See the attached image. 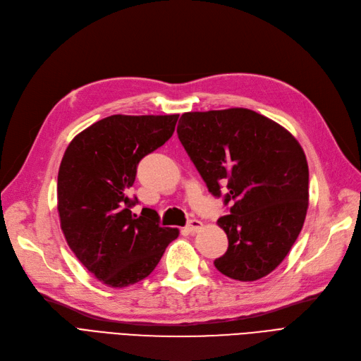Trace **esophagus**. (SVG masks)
Segmentation results:
<instances>
[{"label": "esophagus", "instance_id": "obj_1", "mask_svg": "<svg viewBox=\"0 0 361 361\" xmlns=\"http://www.w3.org/2000/svg\"><path fill=\"white\" fill-rule=\"evenodd\" d=\"M186 228H188V231H191V233H195V231H198L200 228H203V222L192 218V219L188 221V224H186Z\"/></svg>", "mask_w": 361, "mask_h": 361}]
</instances>
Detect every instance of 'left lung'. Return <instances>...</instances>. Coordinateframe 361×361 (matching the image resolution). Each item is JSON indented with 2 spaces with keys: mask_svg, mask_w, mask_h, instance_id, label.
Masks as SVG:
<instances>
[{
  "mask_svg": "<svg viewBox=\"0 0 361 361\" xmlns=\"http://www.w3.org/2000/svg\"><path fill=\"white\" fill-rule=\"evenodd\" d=\"M178 135L215 197L226 186L230 215L218 219L228 250L215 267L235 281L275 270L299 238L307 212L309 169L294 135L250 109L188 111Z\"/></svg>",
  "mask_w": 361,
  "mask_h": 361,
  "instance_id": "obj_1",
  "label": "left lung"
}]
</instances>
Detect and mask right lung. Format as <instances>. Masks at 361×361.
Masks as SVG:
<instances>
[{
  "mask_svg": "<svg viewBox=\"0 0 361 361\" xmlns=\"http://www.w3.org/2000/svg\"><path fill=\"white\" fill-rule=\"evenodd\" d=\"M179 115H111L74 137L58 171V214L70 250L111 288L149 276L178 228L161 227L154 209L128 191L140 159L163 146Z\"/></svg>",
  "mask_w": 361,
  "mask_h": 361,
  "instance_id": "add662e5",
  "label": "right lung"
}]
</instances>
